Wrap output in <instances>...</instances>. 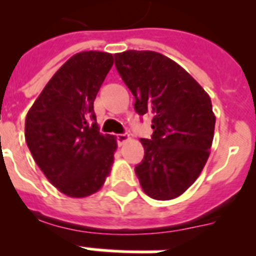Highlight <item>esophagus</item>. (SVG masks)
I'll return each mask as SVG.
<instances>
[{"label": "esophagus", "mask_w": 256, "mask_h": 256, "mask_svg": "<svg viewBox=\"0 0 256 256\" xmlns=\"http://www.w3.org/2000/svg\"><path fill=\"white\" fill-rule=\"evenodd\" d=\"M128 140H130L128 134H116V142H118V144H120V146H122L124 144H126Z\"/></svg>", "instance_id": "34e87169"}]
</instances>
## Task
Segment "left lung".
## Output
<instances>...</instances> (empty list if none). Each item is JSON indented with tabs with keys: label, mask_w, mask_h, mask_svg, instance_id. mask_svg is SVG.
I'll use <instances>...</instances> for the list:
<instances>
[{
	"label": "left lung",
	"mask_w": 256,
	"mask_h": 256,
	"mask_svg": "<svg viewBox=\"0 0 256 256\" xmlns=\"http://www.w3.org/2000/svg\"><path fill=\"white\" fill-rule=\"evenodd\" d=\"M116 68L132 96L140 116H152V140L136 174L156 200L182 195L196 180L212 144L215 116L208 94L176 62L150 50L118 53Z\"/></svg>",
	"instance_id": "obj_1"
}]
</instances>
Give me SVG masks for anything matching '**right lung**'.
Segmentation results:
<instances>
[{"instance_id":"right-lung-1","label":"right lung","mask_w":256,"mask_h":256,"mask_svg":"<svg viewBox=\"0 0 256 256\" xmlns=\"http://www.w3.org/2000/svg\"><path fill=\"white\" fill-rule=\"evenodd\" d=\"M114 62L112 54H74L44 88L25 120V140L36 164L62 194L85 198L104 186L116 140L100 134L94 100Z\"/></svg>"}]
</instances>
